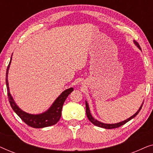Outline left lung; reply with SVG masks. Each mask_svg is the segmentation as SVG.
Listing matches in <instances>:
<instances>
[{
	"label": "left lung",
	"mask_w": 153,
	"mask_h": 153,
	"mask_svg": "<svg viewBox=\"0 0 153 153\" xmlns=\"http://www.w3.org/2000/svg\"><path fill=\"white\" fill-rule=\"evenodd\" d=\"M134 43H135V45H137V47H139L140 49H141V47H140L139 43L137 42H136V41H134ZM142 106H143V104H142V105L141 106V107L139 108V109L138 110V111L134 115H133V116H131L130 118H128V119H127V120H125L124 121H123V122H120V123H116V124H105V123H101V122H100V121L95 120V119L93 117L91 116V112H90L89 107H88V104L87 102H85V110H86V115H87L88 118L89 119V120L91 121V122L93 123V125H96V126H98V127H102V128H105V129H114V128H117V127H119L122 126L123 125L125 124V123L128 122V121L131 120V119L134 118V117L137 116L138 114H139V111H140V110L141 109Z\"/></svg>",
	"instance_id": "obj_1"
}]
</instances>
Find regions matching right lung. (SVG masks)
Instances as JSON below:
<instances>
[{
    "instance_id": "right-lung-1",
    "label": "right lung",
    "mask_w": 153,
    "mask_h": 153,
    "mask_svg": "<svg viewBox=\"0 0 153 153\" xmlns=\"http://www.w3.org/2000/svg\"><path fill=\"white\" fill-rule=\"evenodd\" d=\"M12 60V57H11ZM10 60V63L8 65L7 68V71H6V85H7V96L8 100H9L10 104L11 105V107L14 111L19 116V118L28 125V126L34 127V128H42V127H49L51 125L56 124L60 120V116H61V111L65 101L68 96L73 91V88L67 89L66 91L62 92L59 97L56 100V101L53 102L52 106L47 111L43 113L42 114L38 115H33L29 114L23 111L18 107L17 105L14 102L13 98L12 97L10 93L9 85H8V81H7V74L8 70H9L10 65L11 62Z\"/></svg>"
}]
</instances>
